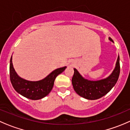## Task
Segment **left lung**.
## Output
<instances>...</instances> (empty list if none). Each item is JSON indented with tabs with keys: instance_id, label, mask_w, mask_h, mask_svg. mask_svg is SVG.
<instances>
[{
	"instance_id": "obj_1",
	"label": "left lung",
	"mask_w": 130,
	"mask_h": 130,
	"mask_svg": "<svg viewBox=\"0 0 130 130\" xmlns=\"http://www.w3.org/2000/svg\"><path fill=\"white\" fill-rule=\"evenodd\" d=\"M109 40L114 42L110 37H109ZM74 74L72 79V83L77 94L87 100H96L109 93L116 84L120 73L119 56L118 55L112 72L108 77L100 80L87 79L76 69L74 68Z\"/></svg>"
}]
</instances>
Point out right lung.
<instances>
[{
	"instance_id": "1",
	"label": "right lung",
	"mask_w": 130,
	"mask_h": 130,
	"mask_svg": "<svg viewBox=\"0 0 130 130\" xmlns=\"http://www.w3.org/2000/svg\"><path fill=\"white\" fill-rule=\"evenodd\" d=\"M12 56L10 60V79L14 89L21 95L30 100H37L43 99L52 90L56 77L62 73L67 67L58 68L51 72L44 79L37 81H31L19 76L14 69Z\"/></svg>"
}]
</instances>
